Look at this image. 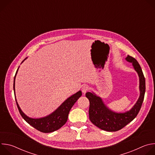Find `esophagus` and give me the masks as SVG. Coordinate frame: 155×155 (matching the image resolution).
<instances>
[{
	"label": "esophagus",
	"instance_id": "esophagus-1",
	"mask_svg": "<svg viewBox=\"0 0 155 155\" xmlns=\"http://www.w3.org/2000/svg\"><path fill=\"white\" fill-rule=\"evenodd\" d=\"M88 90V86H87V85H84L83 87H82V88H81V91H82V93L84 94L86 93V91Z\"/></svg>",
	"mask_w": 155,
	"mask_h": 155
}]
</instances>
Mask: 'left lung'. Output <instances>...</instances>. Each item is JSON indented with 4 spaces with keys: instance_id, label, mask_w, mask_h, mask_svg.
Here are the masks:
<instances>
[{
    "instance_id": "8db88e82",
    "label": "left lung",
    "mask_w": 155,
    "mask_h": 155,
    "mask_svg": "<svg viewBox=\"0 0 155 155\" xmlns=\"http://www.w3.org/2000/svg\"><path fill=\"white\" fill-rule=\"evenodd\" d=\"M126 60L132 64L139 77L140 96L136 103L130 110L124 113L113 112L104 104L102 99L94 93H86V97L90 101L89 117L90 121L99 128L106 131L119 130L131 122L139 114L143 101L145 93V79L142 69L135 58L127 55Z\"/></svg>"
}]
</instances>
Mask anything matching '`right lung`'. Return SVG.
I'll return each mask as SVG.
<instances>
[{
	"mask_svg": "<svg viewBox=\"0 0 155 155\" xmlns=\"http://www.w3.org/2000/svg\"><path fill=\"white\" fill-rule=\"evenodd\" d=\"M26 59L27 58H26L22 61L21 63H23ZM18 69H17L15 76L14 77L13 90L17 107L21 117L31 126H32L41 132H44V133H49V132H52L60 129L67 122L70 110L72 106L74 105V104L76 102V101L81 97L82 94L81 91H79L74 95L68 98L56 110H54L52 114H50L49 115L40 118H30L26 115L23 113V112L22 111L17 102L15 96V78Z\"/></svg>",
	"mask_w": 155,
	"mask_h": 155,
	"instance_id": "obj_1",
	"label": "right lung"
}]
</instances>
